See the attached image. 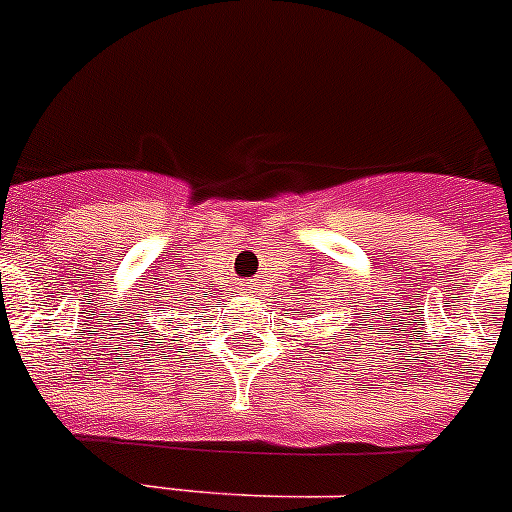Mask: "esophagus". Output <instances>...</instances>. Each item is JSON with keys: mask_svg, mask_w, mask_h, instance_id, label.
Returning a JSON list of instances; mask_svg holds the SVG:
<instances>
[{"mask_svg": "<svg viewBox=\"0 0 512 512\" xmlns=\"http://www.w3.org/2000/svg\"><path fill=\"white\" fill-rule=\"evenodd\" d=\"M246 292L248 295H253V292H256V284H246Z\"/></svg>", "mask_w": 512, "mask_h": 512, "instance_id": "obj_1", "label": "esophagus"}]
</instances>
